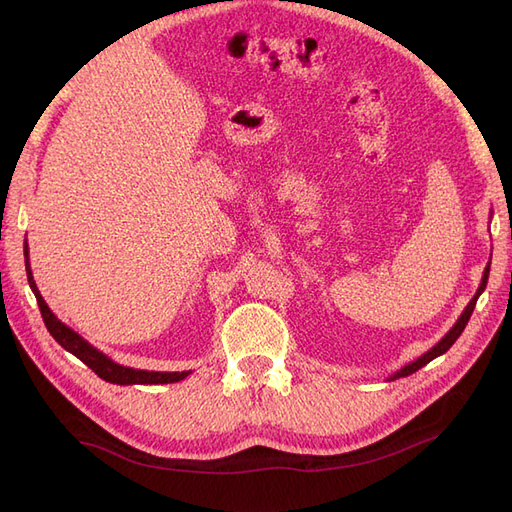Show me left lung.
<instances>
[{
  "label": "left lung",
  "mask_w": 512,
  "mask_h": 512,
  "mask_svg": "<svg viewBox=\"0 0 512 512\" xmlns=\"http://www.w3.org/2000/svg\"><path fill=\"white\" fill-rule=\"evenodd\" d=\"M487 280H489V265L485 267V273H483V280H480V286H478V290H476V294L472 297V301L468 303V307L463 309V314L459 316V320L453 324V329L448 331L440 342L433 346L431 350H427L423 356H418L416 361H412V363H408V365H404L401 367L399 371H395V374L389 378V380H397V378H406V376H410V374H414V371H418L421 367H425L429 361H433L436 359V356H440V354H444L448 348H451L455 342H457V337L463 333V329H466V324H468V320H470V316H472V312H474V305H476V301H478V297L480 294H483V290L487 288Z\"/></svg>",
  "instance_id": "left-lung-1"
}]
</instances>
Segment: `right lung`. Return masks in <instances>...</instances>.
Segmentation results:
<instances>
[{
    "label": "right lung",
    "mask_w": 512,
    "mask_h": 512,
    "mask_svg": "<svg viewBox=\"0 0 512 512\" xmlns=\"http://www.w3.org/2000/svg\"><path fill=\"white\" fill-rule=\"evenodd\" d=\"M25 271H27V282L32 292L36 294V301L40 307L42 320L46 324V329L55 337V342L66 348L70 354H74L76 359H81L89 369H94L96 374L111 382V384H170V382H179L183 378H188L192 371H147V369H132V367H123L119 363H115L113 359H108L104 352H100L98 348L91 346L87 339H83L79 333L72 331L68 324L61 322L53 312L51 307L46 305V301L42 299V294L34 282V273L32 267H29V247L25 241Z\"/></svg>",
    "instance_id": "1"
}]
</instances>
